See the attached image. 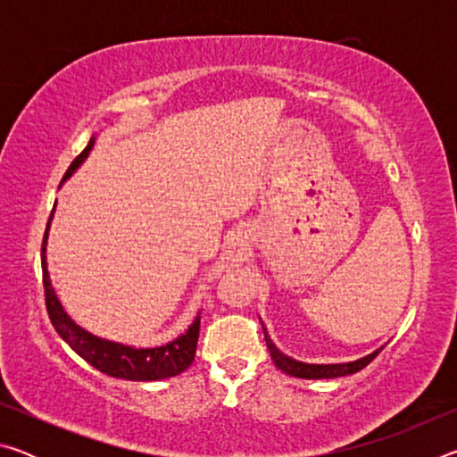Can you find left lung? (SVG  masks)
I'll return each mask as SVG.
<instances>
[{"label":"left lung","instance_id":"8db88e82","mask_svg":"<svg viewBox=\"0 0 457 457\" xmlns=\"http://www.w3.org/2000/svg\"><path fill=\"white\" fill-rule=\"evenodd\" d=\"M264 338H266V345L270 349V354H272V361L274 365L284 370L286 375H292V377H300V378H332V377H345V375H353L357 373V370L365 369L370 361H373L378 353L383 351V346L375 353L367 354V357H362L359 361H353V362H337V365H308V362H300V361H294L290 357H286L280 351L276 349V345L270 340L266 327H264Z\"/></svg>","mask_w":457,"mask_h":457}]
</instances>
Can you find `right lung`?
Wrapping results in <instances>:
<instances>
[{"label": "right lung", "instance_id": "1", "mask_svg": "<svg viewBox=\"0 0 457 457\" xmlns=\"http://www.w3.org/2000/svg\"><path fill=\"white\" fill-rule=\"evenodd\" d=\"M95 145V138H90L79 157L72 161L68 167L64 179H68ZM54 212V210H52ZM52 220V215H50ZM48 226H46L44 242H42V282H44V296H46V311H48L50 320L56 328L58 335L71 345V349L80 354V357L98 369L100 373L117 378H127V381H159V378L175 377L187 369L193 359H195L197 338H199V319L191 324L185 335L171 340L163 346H154V349H133V346H125L119 343H111V340L98 338L90 335L84 328H80L71 316L64 312V308L58 303L56 294L50 284L48 268H46V239H48Z\"/></svg>", "mask_w": 457, "mask_h": 457}]
</instances>
